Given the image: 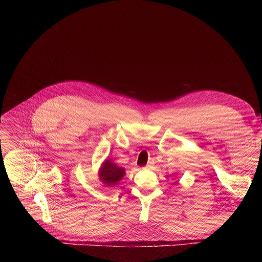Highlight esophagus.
I'll return each instance as SVG.
<instances>
[{"label":"esophagus","mask_w":262,"mask_h":262,"mask_svg":"<svg viewBox=\"0 0 262 262\" xmlns=\"http://www.w3.org/2000/svg\"><path fill=\"white\" fill-rule=\"evenodd\" d=\"M150 168H152V163H150V162H149V163L147 164V166L145 167V169H150Z\"/></svg>","instance_id":"obj_1"}]
</instances>
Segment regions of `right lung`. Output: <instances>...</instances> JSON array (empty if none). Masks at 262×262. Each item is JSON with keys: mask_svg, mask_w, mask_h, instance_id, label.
Here are the masks:
<instances>
[{"mask_svg": "<svg viewBox=\"0 0 262 262\" xmlns=\"http://www.w3.org/2000/svg\"><path fill=\"white\" fill-rule=\"evenodd\" d=\"M98 175L99 180L106 187H114L118 185V183L125 175V169L119 167L116 162L107 157L101 164Z\"/></svg>", "mask_w": 262, "mask_h": 262, "instance_id": "1", "label": "right lung"}]
</instances>
